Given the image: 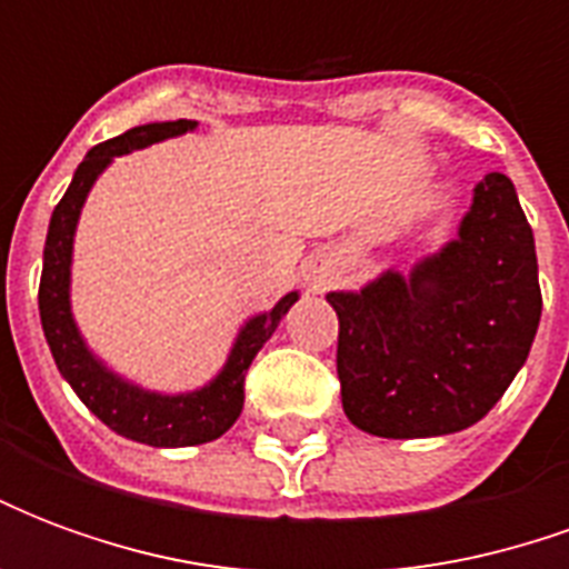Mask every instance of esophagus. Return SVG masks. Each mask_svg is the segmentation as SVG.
I'll return each mask as SVG.
<instances>
[{
	"instance_id": "esophagus-1",
	"label": "esophagus",
	"mask_w": 569,
	"mask_h": 569,
	"mask_svg": "<svg viewBox=\"0 0 569 569\" xmlns=\"http://www.w3.org/2000/svg\"><path fill=\"white\" fill-rule=\"evenodd\" d=\"M317 286H322V283H320V280H317Z\"/></svg>"
}]
</instances>
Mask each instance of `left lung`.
Masks as SVG:
<instances>
[{
    "mask_svg": "<svg viewBox=\"0 0 569 569\" xmlns=\"http://www.w3.org/2000/svg\"><path fill=\"white\" fill-rule=\"evenodd\" d=\"M350 423L381 439L472 427L525 366L539 313L537 247L509 176L476 186L460 237L411 277L332 292Z\"/></svg>",
    "mask_w": 569,
    "mask_h": 569,
    "instance_id": "1",
    "label": "left lung"
}]
</instances>
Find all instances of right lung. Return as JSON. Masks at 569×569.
Segmentation results:
<instances>
[{
	"instance_id": "right-lung-1",
	"label": "right lung",
	"mask_w": 569,
	"mask_h": 569,
	"mask_svg": "<svg viewBox=\"0 0 569 569\" xmlns=\"http://www.w3.org/2000/svg\"><path fill=\"white\" fill-rule=\"evenodd\" d=\"M198 124V121H161V124H142L130 128L116 140L93 146L79 170L69 182L67 194L54 207L51 224H48V240H44L42 283H39V313H42V329L51 347L57 369L67 378L69 387L79 393L84 406L91 408L106 427L116 429L124 439L142 441L151 448H186V445H203V441L219 439L231 429L240 411H243V381L247 369L283 320L286 310L296 305V292L280 298L268 313L247 322V329L237 338L231 357L224 362L222 375L203 387L198 393L186 396H158L146 393L133 383H124L112 371H106L97 359L88 353L81 341L79 329L69 313V261H72V234L79 222L81 203L91 191L93 179L103 173V167L116 154H128L133 149L161 142L167 137H179Z\"/></svg>"
}]
</instances>
